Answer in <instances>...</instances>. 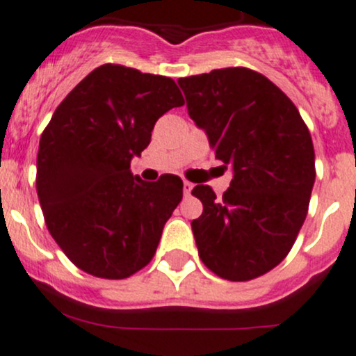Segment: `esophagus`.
I'll return each mask as SVG.
<instances>
[{"instance_id":"1","label":"esophagus","mask_w":356,"mask_h":356,"mask_svg":"<svg viewBox=\"0 0 356 356\" xmlns=\"http://www.w3.org/2000/svg\"><path fill=\"white\" fill-rule=\"evenodd\" d=\"M192 188H193L192 183H190V181H183V193H185V195H190Z\"/></svg>"}]
</instances>
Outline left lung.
<instances>
[{
	"label": "left lung",
	"mask_w": 356,
	"mask_h": 356,
	"mask_svg": "<svg viewBox=\"0 0 356 356\" xmlns=\"http://www.w3.org/2000/svg\"><path fill=\"white\" fill-rule=\"evenodd\" d=\"M178 84L216 159L234 170L221 199L209 185L192 190L204 206L192 221L200 259L225 280L258 279L289 254L308 214L316 175L308 126L279 86L248 67Z\"/></svg>",
	"instance_id": "obj_1"
}]
</instances>
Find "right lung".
<instances>
[{"label":"right lung","instance_id":"add662e5","mask_svg":"<svg viewBox=\"0 0 356 356\" xmlns=\"http://www.w3.org/2000/svg\"><path fill=\"white\" fill-rule=\"evenodd\" d=\"M183 104L171 77L104 63L54 112L38 150V199L48 232L79 270L121 280L154 258L183 181H143L129 163L157 119Z\"/></svg>","mask_w":356,"mask_h":356}]
</instances>
